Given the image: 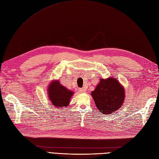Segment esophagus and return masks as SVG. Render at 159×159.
Segmentation results:
<instances>
[{
    "instance_id": "esophagus-1",
    "label": "esophagus",
    "mask_w": 159,
    "mask_h": 159,
    "mask_svg": "<svg viewBox=\"0 0 159 159\" xmlns=\"http://www.w3.org/2000/svg\"><path fill=\"white\" fill-rule=\"evenodd\" d=\"M79 92L80 93H85L86 92V89H84V88L79 89Z\"/></svg>"
}]
</instances>
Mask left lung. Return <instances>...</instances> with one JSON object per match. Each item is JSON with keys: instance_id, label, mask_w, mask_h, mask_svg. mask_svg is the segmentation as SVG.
I'll use <instances>...</instances> for the list:
<instances>
[{"instance_id": "left-lung-1", "label": "left lung", "mask_w": 159, "mask_h": 159, "mask_svg": "<svg viewBox=\"0 0 159 159\" xmlns=\"http://www.w3.org/2000/svg\"><path fill=\"white\" fill-rule=\"evenodd\" d=\"M97 109L103 114H111L121 107L125 99V90L114 77L100 79L91 92Z\"/></svg>"}]
</instances>
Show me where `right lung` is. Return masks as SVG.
<instances>
[{
  "label": "right lung",
  "instance_id": "1",
  "mask_svg": "<svg viewBox=\"0 0 159 159\" xmlns=\"http://www.w3.org/2000/svg\"><path fill=\"white\" fill-rule=\"evenodd\" d=\"M48 97L55 107H64L70 103L74 92L68 90L60 84L59 80H53L48 89Z\"/></svg>",
  "mask_w": 159,
  "mask_h": 159
}]
</instances>
